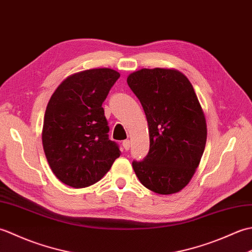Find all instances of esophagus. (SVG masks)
Instances as JSON below:
<instances>
[{
    "label": "esophagus",
    "mask_w": 252,
    "mask_h": 252,
    "mask_svg": "<svg viewBox=\"0 0 252 252\" xmlns=\"http://www.w3.org/2000/svg\"><path fill=\"white\" fill-rule=\"evenodd\" d=\"M122 145H123V148H125L126 151H129V149H130V145H131V142H130L129 140H126V141H123Z\"/></svg>",
    "instance_id": "esophagus-1"
}]
</instances>
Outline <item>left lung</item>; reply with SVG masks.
<instances>
[{
	"instance_id": "1",
	"label": "left lung",
	"mask_w": 252,
	"mask_h": 252,
	"mask_svg": "<svg viewBox=\"0 0 252 252\" xmlns=\"http://www.w3.org/2000/svg\"><path fill=\"white\" fill-rule=\"evenodd\" d=\"M126 82L146 115L149 152L132 165L141 183L170 195L189 183L207 141L205 112L189 80L173 68H143Z\"/></svg>"
}]
</instances>
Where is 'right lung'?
Here are the masks:
<instances>
[{"label":"right lung","mask_w":252,"mask_h":252,"mask_svg":"<svg viewBox=\"0 0 252 252\" xmlns=\"http://www.w3.org/2000/svg\"><path fill=\"white\" fill-rule=\"evenodd\" d=\"M119 77L110 68L88 69L68 76L51 96L42 144L53 173L63 184L74 189L93 185L121 155L108 138L101 107Z\"/></svg>","instance_id":"right-lung-1"}]
</instances>
